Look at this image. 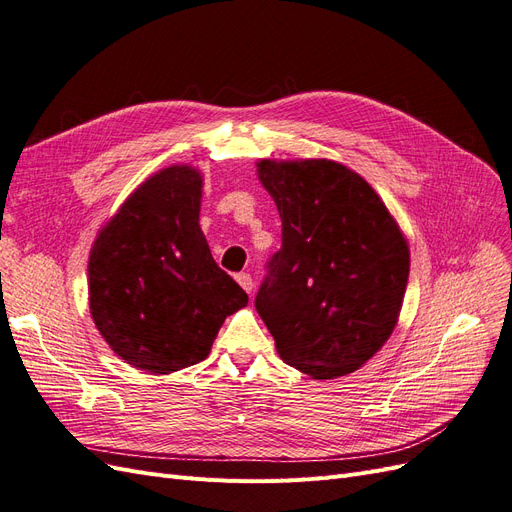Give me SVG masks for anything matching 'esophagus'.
<instances>
[{"label":"esophagus","mask_w":512,"mask_h":512,"mask_svg":"<svg viewBox=\"0 0 512 512\" xmlns=\"http://www.w3.org/2000/svg\"><path fill=\"white\" fill-rule=\"evenodd\" d=\"M236 280H238V285H240L246 293H253V278H251L249 272H240V274L236 276Z\"/></svg>","instance_id":"obj_1"}]
</instances>
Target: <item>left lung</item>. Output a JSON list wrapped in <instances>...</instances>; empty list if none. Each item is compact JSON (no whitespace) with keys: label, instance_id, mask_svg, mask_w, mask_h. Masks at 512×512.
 I'll list each match as a JSON object with an SVG mask.
<instances>
[{"label":"left lung","instance_id":"obj_1","mask_svg":"<svg viewBox=\"0 0 512 512\" xmlns=\"http://www.w3.org/2000/svg\"><path fill=\"white\" fill-rule=\"evenodd\" d=\"M259 180L283 221L255 308L285 364L344 376L381 349L408 285V244L381 197L327 159H263Z\"/></svg>","mask_w":512,"mask_h":512}]
</instances>
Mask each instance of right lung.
I'll return each instance as SVG.
<instances>
[{"label": "right lung", "instance_id": "1", "mask_svg": "<svg viewBox=\"0 0 512 512\" xmlns=\"http://www.w3.org/2000/svg\"><path fill=\"white\" fill-rule=\"evenodd\" d=\"M200 200V172L161 170L127 197L91 249V317L138 370L170 374L206 359L225 317L249 304L210 255Z\"/></svg>", "mask_w": 512, "mask_h": 512}]
</instances>
